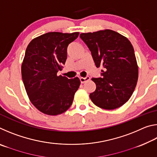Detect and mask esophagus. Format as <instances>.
Instances as JSON below:
<instances>
[{
	"mask_svg": "<svg viewBox=\"0 0 157 157\" xmlns=\"http://www.w3.org/2000/svg\"><path fill=\"white\" fill-rule=\"evenodd\" d=\"M90 79V78L89 76H86V78H79V80H80V82L82 84H83V83H84V82H86V81H88V80H89Z\"/></svg>",
	"mask_w": 157,
	"mask_h": 157,
	"instance_id": "obj_1",
	"label": "esophagus"
}]
</instances>
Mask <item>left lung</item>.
<instances>
[{"label": "left lung", "mask_w": 157, "mask_h": 157, "mask_svg": "<svg viewBox=\"0 0 157 157\" xmlns=\"http://www.w3.org/2000/svg\"><path fill=\"white\" fill-rule=\"evenodd\" d=\"M91 52L101 78H92L96 84L89 97L104 109H115L129 100L136 86L139 68L134 48L125 36L111 30L80 34Z\"/></svg>", "instance_id": "8db88e82"}]
</instances>
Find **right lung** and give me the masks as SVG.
<instances>
[{"label":"right lung","instance_id":"add662e5","mask_svg":"<svg viewBox=\"0 0 157 157\" xmlns=\"http://www.w3.org/2000/svg\"><path fill=\"white\" fill-rule=\"evenodd\" d=\"M79 33H48L30 41L21 66L25 91L41 112L57 116L68 109L80 81L57 73L67 59V48Z\"/></svg>","mask_w":157,"mask_h":157}]
</instances>
